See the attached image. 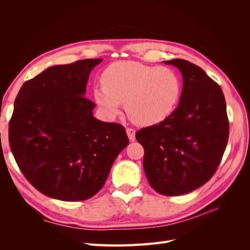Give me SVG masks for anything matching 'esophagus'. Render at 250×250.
I'll list each match as a JSON object with an SVG mask.
<instances>
[{
    "label": "esophagus",
    "instance_id": "34e87169",
    "mask_svg": "<svg viewBox=\"0 0 250 250\" xmlns=\"http://www.w3.org/2000/svg\"><path fill=\"white\" fill-rule=\"evenodd\" d=\"M126 133L131 142L135 140V129H133V128H126Z\"/></svg>",
    "mask_w": 250,
    "mask_h": 250
}]
</instances>
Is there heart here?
I'll list each match as a JSON object with an SVG mask.
<instances>
[{"mask_svg": "<svg viewBox=\"0 0 250 250\" xmlns=\"http://www.w3.org/2000/svg\"><path fill=\"white\" fill-rule=\"evenodd\" d=\"M103 84L94 87V98L105 116L116 117L122 102L129 117L141 125H153L168 118L181 95L175 71L134 62L110 64L102 74Z\"/></svg>", "mask_w": 250, "mask_h": 250, "instance_id": "b5f03b06", "label": "heart"}]
</instances>
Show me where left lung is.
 Here are the masks:
<instances>
[{
  "label": "left lung",
  "instance_id": "8db88e82",
  "mask_svg": "<svg viewBox=\"0 0 250 250\" xmlns=\"http://www.w3.org/2000/svg\"><path fill=\"white\" fill-rule=\"evenodd\" d=\"M183 75L177 108L161 123L137 131L144 147L143 166L149 185L166 196L200 188L216 172L229 141L224 95L201 67L185 59L164 62Z\"/></svg>",
  "mask_w": 250,
  "mask_h": 250
}]
</instances>
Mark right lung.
I'll return each instance as SVG.
<instances>
[{
    "label": "right lung",
    "instance_id": "add662e5",
    "mask_svg": "<svg viewBox=\"0 0 250 250\" xmlns=\"http://www.w3.org/2000/svg\"><path fill=\"white\" fill-rule=\"evenodd\" d=\"M102 59L48 67L21 85L9 123V145L36 190L63 201L93 197L129 143L125 128L93 116L88 76Z\"/></svg>",
    "mask_w": 250,
    "mask_h": 250
}]
</instances>
